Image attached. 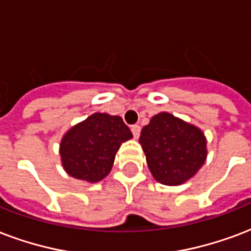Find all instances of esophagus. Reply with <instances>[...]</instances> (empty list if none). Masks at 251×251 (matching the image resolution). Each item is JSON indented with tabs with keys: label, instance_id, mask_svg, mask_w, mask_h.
Instances as JSON below:
<instances>
[{
	"label": "esophagus",
	"instance_id": "1",
	"mask_svg": "<svg viewBox=\"0 0 251 251\" xmlns=\"http://www.w3.org/2000/svg\"><path fill=\"white\" fill-rule=\"evenodd\" d=\"M131 133H133L134 138L137 139L139 137V134H141V126L139 125H133L131 126Z\"/></svg>",
	"mask_w": 251,
	"mask_h": 251
}]
</instances>
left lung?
I'll return each mask as SVG.
<instances>
[{
    "instance_id": "1",
    "label": "left lung",
    "mask_w": 251,
    "mask_h": 251,
    "mask_svg": "<svg viewBox=\"0 0 251 251\" xmlns=\"http://www.w3.org/2000/svg\"><path fill=\"white\" fill-rule=\"evenodd\" d=\"M139 143L152 176L166 185L189 180L206 159L201 130L166 112L151 118L141 131Z\"/></svg>"
}]
</instances>
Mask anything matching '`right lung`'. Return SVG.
I'll use <instances>...</instances> for the list:
<instances>
[{"mask_svg":"<svg viewBox=\"0 0 251 251\" xmlns=\"http://www.w3.org/2000/svg\"><path fill=\"white\" fill-rule=\"evenodd\" d=\"M133 138L118 116L95 113L72 126L60 142V158L66 172L80 180L96 183L108 175L122 142Z\"/></svg>","mask_w":251,"mask_h":251,"instance_id":"add662e5","label":"right lung"}]
</instances>
